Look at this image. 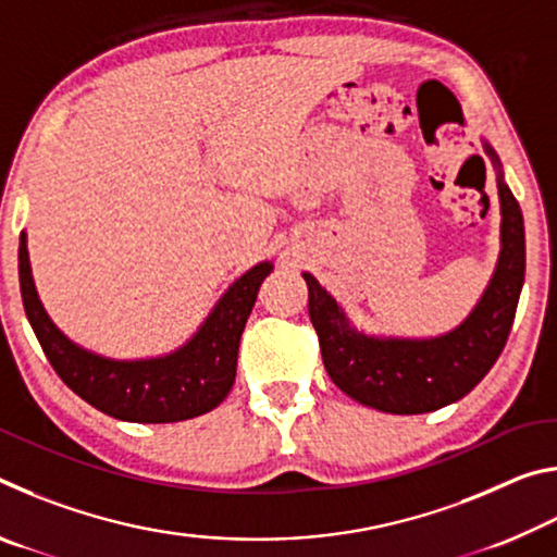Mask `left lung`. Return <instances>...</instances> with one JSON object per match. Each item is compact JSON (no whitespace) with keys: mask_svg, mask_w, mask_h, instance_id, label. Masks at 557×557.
Instances as JSON below:
<instances>
[{"mask_svg":"<svg viewBox=\"0 0 557 557\" xmlns=\"http://www.w3.org/2000/svg\"><path fill=\"white\" fill-rule=\"evenodd\" d=\"M496 166L498 157L486 145ZM502 199V258L492 282L467 322L440 338H373L348 324L326 289L305 272L309 319L317 329L324 369L338 388L369 408L420 414L445 408L492 371L511 334L525 277L523 213L498 172Z\"/></svg>","mask_w":557,"mask_h":557,"instance_id":"8db88e82","label":"left lung"}]
</instances>
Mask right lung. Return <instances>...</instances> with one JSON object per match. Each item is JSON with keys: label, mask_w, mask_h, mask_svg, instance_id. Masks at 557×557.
<instances>
[{"label": "right lung", "mask_w": 557, "mask_h": 557, "mask_svg": "<svg viewBox=\"0 0 557 557\" xmlns=\"http://www.w3.org/2000/svg\"><path fill=\"white\" fill-rule=\"evenodd\" d=\"M272 272L260 262L233 282L191 342L172 356L110 361L69 342L36 295L26 235L18 238V287L26 317L46 358L69 388L110 418L127 422H178L213 410L235 381L238 344L258 289Z\"/></svg>", "instance_id": "1"}]
</instances>
